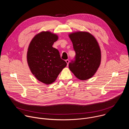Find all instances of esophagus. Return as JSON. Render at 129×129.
<instances>
[{"label": "esophagus", "mask_w": 129, "mask_h": 129, "mask_svg": "<svg viewBox=\"0 0 129 129\" xmlns=\"http://www.w3.org/2000/svg\"><path fill=\"white\" fill-rule=\"evenodd\" d=\"M65 61H66V62L67 63V66H68V64H69V60H68V59H67V60H66Z\"/></svg>", "instance_id": "1"}]
</instances>
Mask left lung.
<instances>
[{"label": "left lung", "mask_w": 129, "mask_h": 129, "mask_svg": "<svg viewBox=\"0 0 129 129\" xmlns=\"http://www.w3.org/2000/svg\"><path fill=\"white\" fill-rule=\"evenodd\" d=\"M76 51L75 60L69 64V68L80 80L92 77L101 62V51L94 37L87 31H76L69 34Z\"/></svg>", "instance_id": "obj_1"}]
</instances>
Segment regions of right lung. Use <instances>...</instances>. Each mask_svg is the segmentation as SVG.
<instances>
[{
	"label": "right lung",
	"instance_id": "add662e5",
	"mask_svg": "<svg viewBox=\"0 0 129 129\" xmlns=\"http://www.w3.org/2000/svg\"><path fill=\"white\" fill-rule=\"evenodd\" d=\"M58 39L57 35L49 31L37 34L30 41L27 52V61L33 75L45 84L57 79L66 62L52 45Z\"/></svg>",
	"mask_w": 129,
	"mask_h": 129
}]
</instances>
